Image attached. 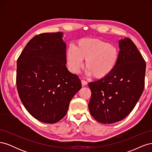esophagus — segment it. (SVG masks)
Masks as SVG:
<instances>
[{"label":"esophagus","mask_w":152,"mask_h":152,"mask_svg":"<svg viewBox=\"0 0 152 152\" xmlns=\"http://www.w3.org/2000/svg\"><path fill=\"white\" fill-rule=\"evenodd\" d=\"M81 83H82V86H86V85L87 84V82L84 80H81Z\"/></svg>","instance_id":"34e87169"}]
</instances>
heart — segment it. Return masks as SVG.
<instances>
[{
  "instance_id": "b5f03b06",
  "label": "heart",
  "mask_w": 152,
  "mask_h": 152,
  "mask_svg": "<svg viewBox=\"0 0 152 152\" xmlns=\"http://www.w3.org/2000/svg\"><path fill=\"white\" fill-rule=\"evenodd\" d=\"M118 58L119 50L115 45L96 39H82L76 48H69L66 53L68 66L72 73H79L86 60L87 74L99 79L111 74Z\"/></svg>"
}]
</instances>
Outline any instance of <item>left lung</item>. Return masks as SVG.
I'll return each mask as SVG.
<instances>
[{
	"label": "left lung",
	"mask_w": 152,
	"mask_h": 152,
	"mask_svg": "<svg viewBox=\"0 0 152 152\" xmlns=\"http://www.w3.org/2000/svg\"><path fill=\"white\" fill-rule=\"evenodd\" d=\"M118 45V61L111 74L89 83V112L102 124H113L126 118L145 87L146 63L142 55L130 39L120 40Z\"/></svg>",
	"instance_id": "1"
}]
</instances>
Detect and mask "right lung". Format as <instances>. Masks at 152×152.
I'll use <instances>...</instances> for the list:
<instances>
[{"mask_svg":"<svg viewBox=\"0 0 152 152\" xmlns=\"http://www.w3.org/2000/svg\"><path fill=\"white\" fill-rule=\"evenodd\" d=\"M63 34L35 36L17 61L16 86L21 102L32 117L44 123H56L65 117L82 87L78 76L66 68Z\"/></svg>","mask_w":152,"mask_h":152,"instance_id":"1","label":"right lung"}]
</instances>
